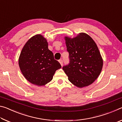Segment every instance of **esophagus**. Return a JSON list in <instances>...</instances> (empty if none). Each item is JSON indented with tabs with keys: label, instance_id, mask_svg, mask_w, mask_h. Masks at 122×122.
Listing matches in <instances>:
<instances>
[{
	"label": "esophagus",
	"instance_id": "obj_1",
	"mask_svg": "<svg viewBox=\"0 0 122 122\" xmlns=\"http://www.w3.org/2000/svg\"><path fill=\"white\" fill-rule=\"evenodd\" d=\"M59 62H60V63L61 64V65L62 66V65H63V60L62 59H60V60H59Z\"/></svg>",
	"mask_w": 122,
	"mask_h": 122
}]
</instances>
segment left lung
I'll return each mask as SVG.
<instances>
[{
    "instance_id": "obj_1",
    "label": "left lung",
    "mask_w": 122,
    "mask_h": 122,
    "mask_svg": "<svg viewBox=\"0 0 122 122\" xmlns=\"http://www.w3.org/2000/svg\"><path fill=\"white\" fill-rule=\"evenodd\" d=\"M65 40L69 63L62 69L69 81L79 88L90 85L98 77L103 67L96 43L83 33L73 39L65 37Z\"/></svg>"
}]
</instances>
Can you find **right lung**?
Here are the masks:
<instances>
[{"mask_svg":"<svg viewBox=\"0 0 122 122\" xmlns=\"http://www.w3.org/2000/svg\"><path fill=\"white\" fill-rule=\"evenodd\" d=\"M19 65L22 74L30 83L44 86L53 79L56 70L61 68L49 50L46 39L41 35L32 37L20 53Z\"/></svg>","mask_w":122,"mask_h":122,"instance_id":"add662e5","label":"right lung"}]
</instances>
